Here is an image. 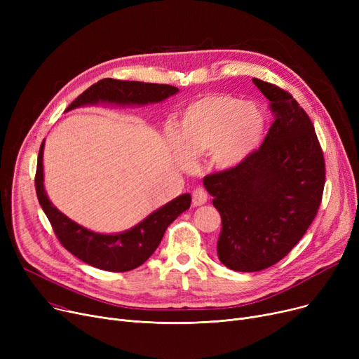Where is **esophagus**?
<instances>
[{
    "instance_id": "1",
    "label": "esophagus",
    "mask_w": 359,
    "mask_h": 359,
    "mask_svg": "<svg viewBox=\"0 0 359 359\" xmlns=\"http://www.w3.org/2000/svg\"><path fill=\"white\" fill-rule=\"evenodd\" d=\"M206 201H208V194H206V191L203 189V187H196V189H194L192 192V202L195 206H201L203 203H206Z\"/></svg>"
}]
</instances>
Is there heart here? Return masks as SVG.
Segmentation results:
<instances>
[{
    "instance_id": "b5f03b06",
    "label": "heart",
    "mask_w": 359,
    "mask_h": 359,
    "mask_svg": "<svg viewBox=\"0 0 359 359\" xmlns=\"http://www.w3.org/2000/svg\"><path fill=\"white\" fill-rule=\"evenodd\" d=\"M266 132V116L253 102L229 94H210L187 106L179 129L168 128V140L177 163L191 168L194 157L208 154L218 168H234L246 161Z\"/></svg>"
}]
</instances>
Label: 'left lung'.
Returning a JSON list of instances; mask_svg holds the SVG:
<instances>
[{
    "label": "left lung",
    "instance_id": "1",
    "mask_svg": "<svg viewBox=\"0 0 359 359\" xmlns=\"http://www.w3.org/2000/svg\"><path fill=\"white\" fill-rule=\"evenodd\" d=\"M275 121L240 165L205 176L221 215L217 253L237 272H257L285 257L311 225L325 187V158L314 126L285 90L253 79Z\"/></svg>",
    "mask_w": 359,
    "mask_h": 359
}]
</instances>
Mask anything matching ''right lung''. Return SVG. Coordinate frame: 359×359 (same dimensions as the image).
Instances as JSON below:
<instances>
[{
    "label": "right lung",
    "mask_w": 359,
    "mask_h": 359,
    "mask_svg": "<svg viewBox=\"0 0 359 359\" xmlns=\"http://www.w3.org/2000/svg\"><path fill=\"white\" fill-rule=\"evenodd\" d=\"M179 91L177 87L141 81H121L104 79L88 87L65 111L81 106L109 103L116 106H145L160 103ZM43 148L39 149L36 168V194L43 212L62 246L84 263L110 272H126L138 266L156 252L164 231L182 212L189 210L191 195L183 194L151 212L135 227L116 234L91 231L69 219L49 201L43 186Z\"/></svg>",
    "instance_id": "add662e5"
}]
</instances>
